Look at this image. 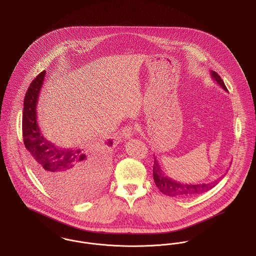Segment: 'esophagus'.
<instances>
[{"label":"esophagus","mask_w":256,"mask_h":256,"mask_svg":"<svg viewBox=\"0 0 256 256\" xmlns=\"http://www.w3.org/2000/svg\"><path fill=\"white\" fill-rule=\"evenodd\" d=\"M134 134V128L131 125L125 126L122 130V136L124 139H129L130 137H132Z\"/></svg>","instance_id":"34e87169"}]
</instances>
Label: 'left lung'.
Instances as JSON below:
<instances>
[{"label":"left lung","mask_w":256,"mask_h":256,"mask_svg":"<svg viewBox=\"0 0 256 256\" xmlns=\"http://www.w3.org/2000/svg\"><path fill=\"white\" fill-rule=\"evenodd\" d=\"M210 75L212 79L224 90L228 91L223 80L221 77L215 72V71H210ZM154 169H152V174H154V180L156 186L160 188V190L169 196H176V198H188L196 194H200L202 192H206L208 190H211L212 188L216 186L219 181L221 180L222 177L210 182V183H202V184H184L181 182H178L170 177H168L162 169L160 165L158 162L156 160V158L154 156Z\"/></svg>","instance_id":"obj_1"}]
</instances>
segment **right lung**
Segmentation results:
<instances>
[{
  "label": "right lung",
  "mask_w": 256,
  "mask_h": 256,
  "mask_svg": "<svg viewBox=\"0 0 256 256\" xmlns=\"http://www.w3.org/2000/svg\"><path fill=\"white\" fill-rule=\"evenodd\" d=\"M45 75L44 70L32 81L24 98V146L35 174L50 192L66 200H81L94 194L79 190L84 182L96 178L100 183L104 181V156L108 148L112 146V140L106 146H91L85 150L62 148L48 140L37 122V104Z\"/></svg>",
  "instance_id": "add662e5"
}]
</instances>
